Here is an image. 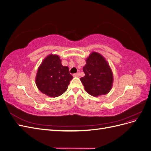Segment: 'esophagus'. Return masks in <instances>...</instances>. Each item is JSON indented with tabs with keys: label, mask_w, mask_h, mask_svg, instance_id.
Returning a JSON list of instances; mask_svg holds the SVG:
<instances>
[{
	"label": "esophagus",
	"mask_w": 151,
	"mask_h": 151,
	"mask_svg": "<svg viewBox=\"0 0 151 151\" xmlns=\"http://www.w3.org/2000/svg\"><path fill=\"white\" fill-rule=\"evenodd\" d=\"M73 76H74V77H78L80 76V74H79V72H77V73H76V74H73Z\"/></svg>",
	"instance_id": "34e87169"
}]
</instances>
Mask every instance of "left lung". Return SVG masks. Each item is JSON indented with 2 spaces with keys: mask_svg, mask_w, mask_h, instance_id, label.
<instances>
[{
  "mask_svg": "<svg viewBox=\"0 0 151 151\" xmlns=\"http://www.w3.org/2000/svg\"><path fill=\"white\" fill-rule=\"evenodd\" d=\"M85 76L81 77L85 91L94 97L108 94L113 83V75L108 62L100 53L93 52L86 59Z\"/></svg>",
  "mask_w": 151,
  "mask_h": 151,
  "instance_id": "obj_1",
  "label": "left lung"
}]
</instances>
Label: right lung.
I'll list each match as a JSON object with an SVG mask.
<instances>
[{"label":"right lung","instance_id":"add662e5","mask_svg":"<svg viewBox=\"0 0 151 151\" xmlns=\"http://www.w3.org/2000/svg\"><path fill=\"white\" fill-rule=\"evenodd\" d=\"M72 79L68 67L62 65L60 57L55 54H50L40 65L35 82L42 93L55 98L65 92Z\"/></svg>","mask_w":151,"mask_h":151}]
</instances>
